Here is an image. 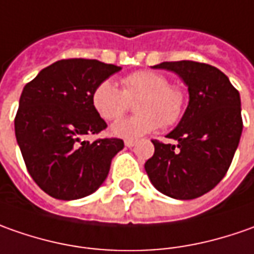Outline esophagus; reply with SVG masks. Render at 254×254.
Returning <instances> with one entry per match:
<instances>
[{
    "instance_id": "34e87169",
    "label": "esophagus",
    "mask_w": 254,
    "mask_h": 254,
    "mask_svg": "<svg viewBox=\"0 0 254 254\" xmlns=\"http://www.w3.org/2000/svg\"><path fill=\"white\" fill-rule=\"evenodd\" d=\"M135 144L136 140H133V139H127V140H125V146H127V147H133Z\"/></svg>"
}]
</instances>
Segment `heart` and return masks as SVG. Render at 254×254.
Segmentation results:
<instances>
[{"label":"heart","mask_w":254,"mask_h":254,"mask_svg":"<svg viewBox=\"0 0 254 254\" xmlns=\"http://www.w3.org/2000/svg\"><path fill=\"white\" fill-rule=\"evenodd\" d=\"M136 101L139 114L115 122L111 132L119 137H139L160 127L179 122L186 108V92L173 85L159 71L140 70L122 80V90L112 80L101 81L92 92V105L105 121L119 119L127 110L129 101Z\"/></svg>","instance_id":"heart-1"}]
</instances>
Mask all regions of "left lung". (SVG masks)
Listing matches in <instances>:
<instances>
[{
    "mask_svg": "<svg viewBox=\"0 0 254 254\" xmlns=\"http://www.w3.org/2000/svg\"><path fill=\"white\" fill-rule=\"evenodd\" d=\"M154 68L179 74L190 101L176 129L177 144L152 140L153 156L144 170L156 190L176 199H194L225 177L241 140V95L216 67L191 60L163 62Z\"/></svg>",
    "mask_w": 254,
    "mask_h": 254,
    "instance_id": "obj_1",
    "label": "left lung"
}]
</instances>
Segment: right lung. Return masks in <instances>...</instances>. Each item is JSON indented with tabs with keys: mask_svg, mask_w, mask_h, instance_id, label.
<instances>
[{
	"mask_svg": "<svg viewBox=\"0 0 254 254\" xmlns=\"http://www.w3.org/2000/svg\"><path fill=\"white\" fill-rule=\"evenodd\" d=\"M121 70L91 59H64L43 68L23 87L15 136L33 181L57 199L97 191L124 140H83L107 127L92 105L95 87Z\"/></svg>",
	"mask_w": 254,
	"mask_h": 254,
	"instance_id": "right-lung-1",
	"label": "right lung"
}]
</instances>
